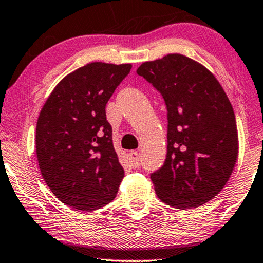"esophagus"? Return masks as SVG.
I'll return each mask as SVG.
<instances>
[{
	"label": "esophagus",
	"mask_w": 263,
	"mask_h": 263,
	"mask_svg": "<svg viewBox=\"0 0 263 263\" xmlns=\"http://www.w3.org/2000/svg\"><path fill=\"white\" fill-rule=\"evenodd\" d=\"M129 157V163H130V165L134 168L139 167L140 165V154L136 152V151H132V152H129L128 154Z\"/></svg>",
	"instance_id": "1"
}]
</instances>
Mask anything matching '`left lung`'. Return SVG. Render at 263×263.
<instances>
[{
  "label": "left lung",
  "mask_w": 263,
  "mask_h": 263,
  "mask_svg": "<svg viewBox=\"0 0 263 263\" xmlns=\"http://www.w3.org/2000/svg\"><path fill=\"white\" fill-rule=\"evenodd\" d=\"M136 73L167 109L166 159L151 175L157 196L179 210L200 207L221 192L238 158L231 103L206 67L181 53L143 62Z\"/></svg>",
  "instance_id": "1"
}]
</instances>
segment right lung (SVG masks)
Masks as SVG:
<instances>
[{"mask_svg":"<svg viewBox=\"0 0 263 263\" xmlns=\"http://www.w3.org/2000/svg\"><path fill=\"white\" fill-rule=\"evenodd\" d=\"M132 64L92 62L61 80L35 128L42 176L60 201L95 211L116 197L124 170L112 143L105 106Z\"/></svg>","mask_w":263,"mask_h":263,"instance_id":"right-lung-1","label":"right lung"}]
</instances>
